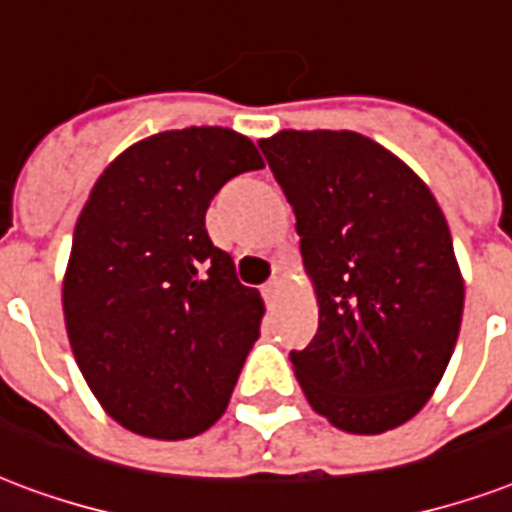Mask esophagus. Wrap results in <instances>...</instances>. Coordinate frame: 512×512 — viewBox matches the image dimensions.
<instances>
[{
	"instance_id": "34e87169",
	"label": "esophagus",
	"mask_w": 512,
	"mask_h": 512,
	"mask_svg": "<svg viewBox=\"0 0 512 512\" xmlns=\"http://www.w3.org/2000/svg\"><path fill=\"white\" fill-rule=\"evenodd\" d=\"M279 290H282V282H279V279L273 276L271 282H265V284H263V298L268 300V303H271V300H276V295H279Z\"/></svg>"
}]
</instances>
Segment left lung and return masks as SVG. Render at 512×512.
Listing matches in <instances>:
<instances>
[{
  "instance_id": "1",
  "label": "left lung",
  "mask_w": 512,
  "mask_h": 512,
  "mask_svg": "<svg viewBox=\"0 0 512 512\" xmlns=\"http://www.w3.org/2000/svg\"><path fill=\"white\" fill-rule=\"evenodd\" d=\"M265 161L295 209L319 330L290 351L317 413L378 435L427 405L454 354L464 284L429 187L354 131H279Z\"/></svg>"
}]
</instances>
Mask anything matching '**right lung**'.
Segmentation results:
<instances>
[{
	"instance_id": "1",
	"label": "right lung",
	"mask_w": 512,
	"mask_h": 512,
	"mask_svg": "<svg viewBox=\"0 0 512 512\" xmlns=\"http://www.w3.org/2000/svg\"><path fill=\"white\" fill-rule=\"evenodd\" d=\"M263 169L230 128L155 134L117 155L74 225L64 319L104 411L158 440L204 432L228 408L263 298L206 233L228 179Z\"/></svg>"
}]
</instances>
